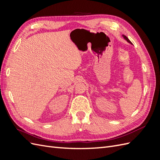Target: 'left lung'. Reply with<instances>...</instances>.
Returning a JSON list of instances; mask_svg holds the SVG:
<instances>
[{
    "label": "left lung",
    "instance_id": "1",
    "mask_svg": "<svg viewBox=\"0 0 160 160\" xmlns=\"http://www.w3.org/2000/svg\"><path fill=\"white\" fill-rule=\"evenodd\" d=\"M122 36L123 37V38H125V40H126V41H128V42H129V43H130V44H132V42H131V41H130L129 40V38H128V37H127L126 36H125V35H123Z\"/></svg>",
    "mask_w": 160,
    "mask_h": 160
}]
</instances>
